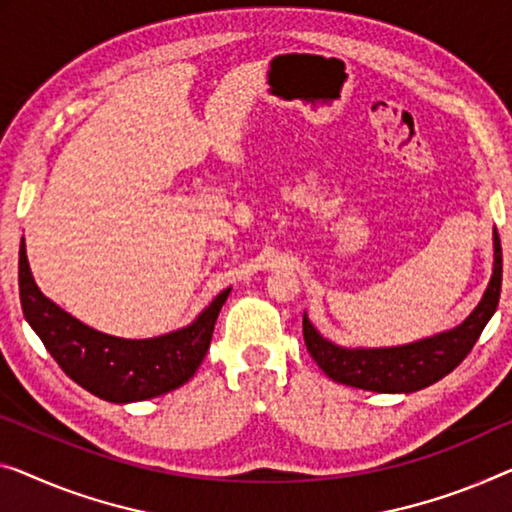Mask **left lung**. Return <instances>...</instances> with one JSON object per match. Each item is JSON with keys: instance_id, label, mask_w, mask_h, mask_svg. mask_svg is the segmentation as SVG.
I'll return each instance as SVG.
<instances>
[{"instance_id": "left-lung-1", "label": "left lung", "mask_w": 512, "mask_h": 512, "mask_svg": "<svg viewBox=\"0 0 512 512\" xmlns=\"http://www.w3.org/2000/svg\"><path fill=\"white\" fill-rule=\"evenodd\" d=\"M501 241L494 230V271L478 308L453 331L434 338L388 349H342L324 340L303 315V340L310 356L338 384L377 393H414L444 379L474 349L499 305L501 296Z\"/></svg>"}]
</instances>
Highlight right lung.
<instances>
[{"label": "right lung", "mask_w": 512, "mask_h": 512, "mask_svg": "<svg viewBox=\"0 0 512 512\" xmlns=\"http://www.w3.org/2000/svg\"><path fill=\"white\" fill-rule=\"evenodd\" d=\"M18 285L22 312L59 368L96 398L119 404L156 398L186 384L207 356L218 312L230 294V289L220 292L186 329L151 340H124L89 329L45 299L29 271L25 239Z\"/></svg>", "instance_id": "obj_1"}]
</instances>
